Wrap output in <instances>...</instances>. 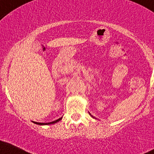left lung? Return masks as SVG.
Wrapping results in <instances>:
<instances>
[{
    "label": "left lung",
    "mask_w": 154,
    "mask_h": 154,
    "mask_svg": "<svg viewBox=\"0 0 154 154\" xmlns=\"http://www.w3.org/2000/svg\"><path fill=\"white\" fill-rule=\"evenodd\" d=\"M92 117H93V116H92Z\"/></svg>",
    "instance_id": "left-lung-1"
}]
</instances>
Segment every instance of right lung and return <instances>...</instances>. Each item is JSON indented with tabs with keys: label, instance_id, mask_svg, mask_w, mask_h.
Masks as SVG:
<instances>
[{
	"label": "right lung",
	"instance_id": "right-lung-1",
	"mask_svg": "<svg viewBox=\"0 0 154 154\" xmlns=\"http://www.w3.org/2000/svg\"><path fill=\"white\" fill-rule=\"evenodd\" d=\"M61 119H62V118H60L59 119L56 120V121H52V122H50V123H37V122H34V121H33V123L36 124H38V125H50V124H55V123L58 122V121H60Z\"/></svg>",
	"mask_w": 154,
	"mask_h": 154
}]
</instances>
